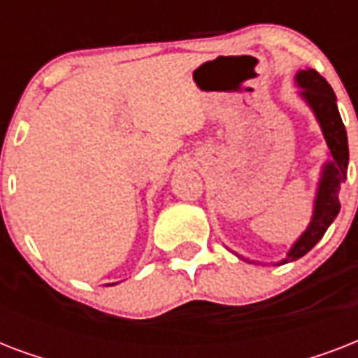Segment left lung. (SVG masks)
Here are the masks:
<instances>
[{"mask_svg":"<svg viewBox=\"0 0 358 358\" xmlns=\"http://www.w3.org/2000/svg\"><path fill=\"white\" fill-rule=\"evenodd\" d=\"M295 80L303 87L301 96L310 103V108L316 113V119L323 129V135H325V141H327L333 162L327 163L325 169H323L316 204H314V215H312L308 229L295 241L294 247L289 249L288 256L282 262H278V264H288V262H294L301 258V256H305L323 238V234L327 232V229L340 212V185L345 182L348 162H350L345 126L342 122L338 108H336L334 91L331 89L327 80L317 74L314 69L301 70Z\"/></svg>","mask_w":358,"mask_h":358,"instance_id":"8db88e82","label":"left lung"}]
</instances>
